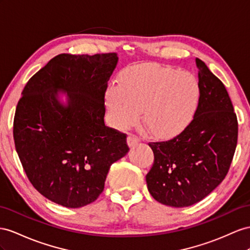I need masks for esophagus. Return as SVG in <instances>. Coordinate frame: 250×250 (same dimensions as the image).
<instances>
[{"label": "esophagus", "instance_id": "esophagus-1", "mask_svg": "<svg viewBox=\"0 0 250 250\" xmlns=\"http://www.w3.org/2000/svg\"><path fill=\"white\" fill-rule=\"evenodd\" d=\"M127 145H129V146H136V145H138L139 144V142H140V139L137 137V136H135V135H132V134H130L129 136H127Z\"/></svg>", "mask_w": 250, "mask_h": 250}]
</instances>
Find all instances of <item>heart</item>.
Instances as JSON below:
<instances>
[{
	"label": "heart",
	"mask_w": 250,
	"mask_h": 250,
	"mask_svg": "<svg viewBox=\"0 0 250 250\" xmlns=\"http://www.w3.org/2000/svg\"><path fill=\"white\" fill-rule=\"evenodd\" d=\"M200 85L188 70L159 65H136L119 75L118 84L108 85L105 105L111 125L125 129L142 120L152 136L166 138L180 132L193 115Z\"/></svg>",
	"instance_id": "1"
}]
</instances>
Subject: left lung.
<instances>
[{
    "mask_svg": "<svg viewBox=\"0 0 250 250\" xmlns=\"http://www.w3.org/2000/svg\"><path fill=\"white\" fill-rule=\"evenodd\" d=\"M200 98L193 119L168 142L150 143L154 164L146 175L150 194L182 208L202 201L225 178L238 142V120L223 82L202 60Z\"/></svg>",
    "mask_w": 250,
    "mask_h": 250,
    "instance_id": "8db88e82",
    "label": "left lung"
}]
</instances>
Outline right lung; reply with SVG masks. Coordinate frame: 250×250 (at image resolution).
<instances>
[{
	"instance_id": "right-lung-1",
	"label": "right lung",
	"mask_w": 250,
	"mask_h": 250,
	"mask_svg": "<svg viewBox=\"0 0 250 250\" xmlns=\"http://www.w3.org/2000/svg\"><path fill=\"white\" fill-rule=\"evenodd\" d=\"M117 62L116 53L56 56L28 80L18 102L14 139L23 169L43 196L61 206L97 200L112 164L129 152L125 134L104 119Z\"/></svg>"
}]
</instances>
